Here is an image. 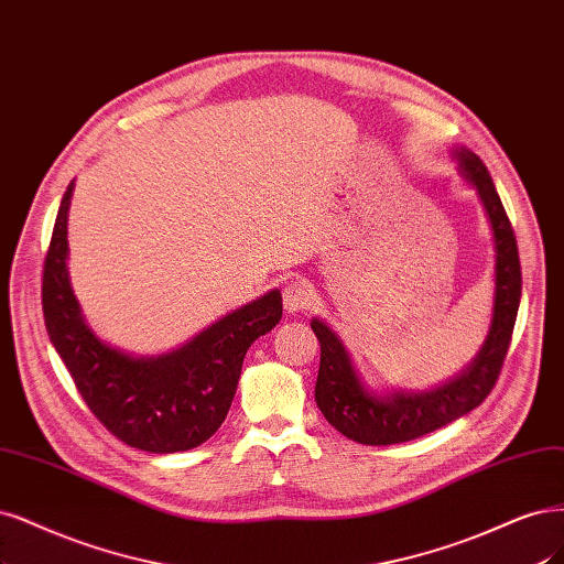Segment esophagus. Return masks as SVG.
Here are the masks:
<instances>
[{"instance_id":"34e87169","label":"esophagus","mask_w":564,"mask_h":564,"mask_svg":"<svg viewBox=\"0 0 564 564\" xmlns=\"http://www.w3.org/2000/svg\"><path fill=\"white\" fill-rule=\"evenodd\" d=\"M310 299H313V289H310V284L305 280H291L282 291L284 307L291 315L305 310L310 305Z\"/></svg>"}]
</instances>
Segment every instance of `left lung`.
Wrapping results in <instances>:
<instances>
[{"instance_id": "1", "label": "left lung", "mask_w": 564, "mask_h": 564, "mask_svg": "<svg viewBox=\"0 0 564 564\" xmlns=\"http://www.w3.org/2000/svg\"><path fill=\"white\" fill-rule=\"evenodd\" d=\"M459 174L482 203L495 238V305L488 338L464 371L430 392L376 394L361 382L352 357L332 326L313 319L322 345L315 401L328 424L364 445H392L432 434L480 405L501 373L518 317L522 275L511 221L492 184L488 167L469 149H453Z\"/></svg>"}]
</instances>
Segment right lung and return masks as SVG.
<instances>
[{
    "instance_id": "1",
    "label": "right lung",
    "mask_w": 564,
    "mask_h": 564,
    "mask_svg": "<svg viewBox=\"0 0 564 564\" xmlns=\"http://www.w3.org/2000/svg\"><path fill=\"white\" fill-rule=\"evenodd\" d=\"M74 182L57 209L44 261L42 305L48 338L90 413L144 453L191 451L215 434L238 390L249 345L282 319L278 289L221 317L186 345L134 357L95 336L67 273V217Z\"/></svg>"
}]
</instances>
